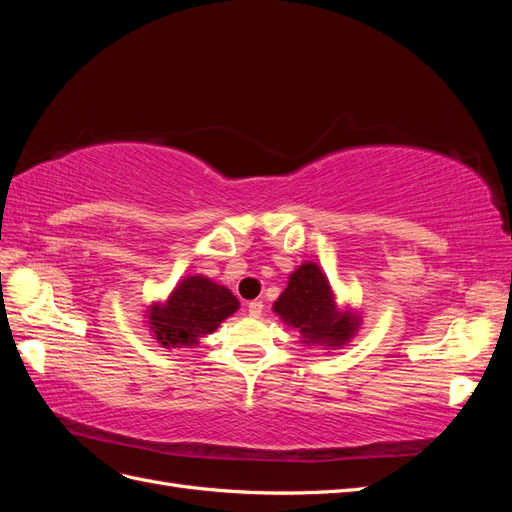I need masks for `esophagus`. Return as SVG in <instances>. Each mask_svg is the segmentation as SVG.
I'll return each instance as SVG.
<instances>
[{"label":"esophagus","mask_w":512,"mask_h":512,"mask_svg":"<svg viewBox=\"0 0 512 512\" xmlns=\"http://www.w3.org/2000/svg\"><path fill=\"white\" fill-rule=\"evenodd\" d=\"M262 309H265L262 301H250V303H247V312H250L252 318H260L262 316Z\"/></svg>","instance_id":"1"}]
</instances>
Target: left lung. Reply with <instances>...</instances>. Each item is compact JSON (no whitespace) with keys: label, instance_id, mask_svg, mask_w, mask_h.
Returning a JSON list of instances; mask_svg holds the SVG:
<instances>
[{"label":"left lung","instance_id":"1","mask_svg":"<svg viewBox=\"0 0 512 512\" xmlns=\"http://www.w3.org/2000/svg\"><path fill=\"white\" fill-rule=\"evenodd\" d=\"M273 312L301 333L305 346H344L359 329V314L339 309L329 277L316 262H303L273 303Z\"/></svg>","mask_w":512,"mask_h":512}]
</instances>
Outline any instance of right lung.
<instances>
[{
    "label": "right lung",
    "mask_w": 512,
    "mask_h": 512,
    "mask_svg": "<svg viewBox=\"0 0 512 512\" xmlns=\"http://www.w3.org/2000/svg\"><path fill=\"white\" fill-rule=\"evenodd\" d=\"M237 309L239 301L226 286L205 275H188L164 303L147 309V324L162 348H192Z\"/></svg>",
    "instance_id": "add662e5"
}]
</instances>
